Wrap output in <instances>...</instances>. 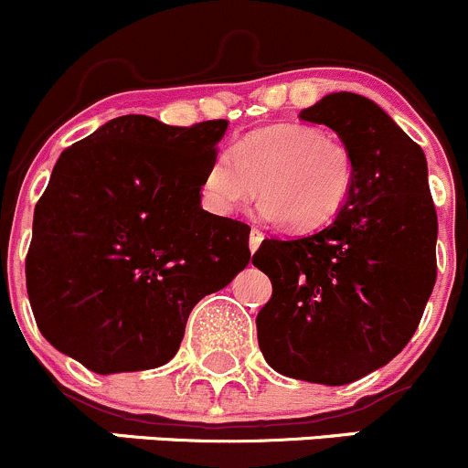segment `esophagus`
I'll use <instances>...</instances> for the list:
<instances>
[{
    "instance_id": "1",
    "label": "esophagus",
    "mask_w": 468,
    "mask_h": 468,
    "mask_svg": "<svg viewBox=\"0 0 468 468\" xmlns=\"http://www.w3.org/2000/svg\"><path fill=\"white\" fill-rule=\"evenodd\" d=\"M262 239H264V235L261 233V230L251 229V235H249V249H251V253L258 251V247L262 244Z\"/></svg>"
}]
</instances>
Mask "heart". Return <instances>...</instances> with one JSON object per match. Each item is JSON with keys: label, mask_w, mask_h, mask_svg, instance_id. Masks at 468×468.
<instances>
[{"label": "heart", "mask_w": 468, "mask_h": 468, "mask_svg": "<svg viewBox=\"0 0 468 468\" xmlns=\"http://www.w3.org/2000/svg\"><path fill=\"white\" fill-rule=\"evenodd\" d=\"M353 187L351 151L317 126L273 124L219 151L201 181V201L215 217H230L262 195L264 219H282L299 233L322 229Z\"/></svg>", "instance_id": "b5f03b06"}]
</instances>
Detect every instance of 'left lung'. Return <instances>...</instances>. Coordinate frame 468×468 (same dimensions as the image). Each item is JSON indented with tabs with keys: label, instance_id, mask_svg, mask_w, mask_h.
<instances>
[{
	"label": "left lung",
	"instance_id": "obj_1",
	"mask_svg": "<svg viewBox=\"0 0 468 468\" xmlns=\"http://www.w3.org/2000/svg\"><path fill=\"white\" fill-rule=\"evenodd\" d=\"M299 117L339 135L353 187L333 224L253 253L273 287L258 344L278 374L348 385L399 356L421 322L437 278V210L426 154L378 103L333 92Z\"/></svg>",
	"mask_w": 468,
	"mask_h": 468
}]
</instances>
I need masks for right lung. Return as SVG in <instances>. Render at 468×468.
Listing matches in <instances>:
<instances>
[{"mask_svg":"<svg viewBox=\"0 0 468 468\" xmlns=\"http://www.w3.org/2000/svg\"><path fill=\"white\" fill-rule=\"evenodd\" d=\"M226 129L124 115L60 154L27 256L33 317L51 346L103 376L176 356L192 308L251 261V229L201 207Z\"/></svg>","mask_w":468,"mask_h":468,"instance_id":"1","label":"right lung"}]
</instances>
